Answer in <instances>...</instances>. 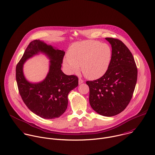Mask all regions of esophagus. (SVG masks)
Masks as SVG:
<instances>
[{
  "label": "esophagus",
  "instance_id": "obj_1",
  "mask_svg": "<svg viewBox=\"0 0 155 155\" xmlns=\"http://www.w3.org/2000/svg\"><path fill=\"white\" fill-rule=\"evenodd\" d=\"M83 82H84L83 79H82L81 78H79V84H82Z\"/></svg>",
  "mask_w": 155,
  "mask_h": 155
}]
</instances>
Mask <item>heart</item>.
<instances>
[{
  "instance_id": "b5f03b06",
  "label": "heart",
  "mask_w": 155,
  "mask_h": 155,
  "mask_svg": "<svg viewBox=\"0 0 155 155\" xmlns=\"http://www.w3.org/2000/svg\"><path fill=\"white\" fill-rule=\"evenodd\" d=\"M63 64L71 74L79 71L90 79L102 77L108 70L112 58V49L107 44L96 41H85L71 45Z\"/></svg>"
}]
</instances>
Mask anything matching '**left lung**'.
<instances>
[{
    "label": "left lung",
    "instance_id": "1",
    "mask_svg": "<svg viewBox=\"0 0 155 155\" xmlns=\"http://www.w3.org/2000/svg\"><path fill=\"white\" fill-rule=\"evenodd\" d=\"M112 48L111 61L107 72L99 79L87 81L91 108L104 116L121 113L128 105L135 88L137 70L127 46L117 39L107 38Z\"/></svg>",
    "mask_w": 155,
    "mask_h": 155
}]
</instances>
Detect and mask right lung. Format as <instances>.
<instances>
[{"mask_svg": "<svg viewBox=\"0 0 155 155\" xmlns=\"http://www.w3.org/2000/svg\"><path fill=\"white\" fill-rule=\"evenodd\" d=\"M40 52L50 59L49 71L42 81L31 83L25 78L23 65L28 59ZM65 51L35 40L30 43L16 69V78L19 93L27 107L44 119L60 117L68 106V94L78 85L76 76L65 74L61 70Z\"/></svg>", "mask_w": 155, "mask_h": 155, "instance_id": "1", "label": "right lung"}]
</instances>
